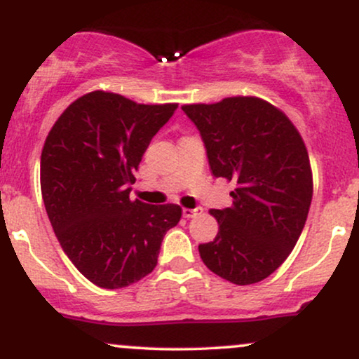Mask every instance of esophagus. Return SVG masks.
<instances>
[{
  "mask_svg": "<svg viewBox=\"0 0 359 359\" xmlns=\"http://www.w3.org/2000/svg\"><path fill=\"white\" fill-rule=\"evenodd\" d=\"M199 212H203V208H196V209H189V208H185L184 211H182L184 217H187V219H191V217L197 216V214H199Z\"/></svg>",
  "mask_w": 359,
  "mask_h": 359,
  "instance_id": "34e87169",
  "label": "esophagus"
}]
</instances>
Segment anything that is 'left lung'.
Here are the masks:
<instances>
[{
  "label": "left lung",
  "instance_id": "1",
  "mask_svg": "<svg viewBox=\"0 0 359 359\" xmlns=\"http://www.w3.org/2000/svg\"><path fill=\"white\" fill-rule=\"evenodd\" d=\"M201 131L212 174L234 182L233 205L211 209L219 231L199 245L217 277L262 282L294 250L311 208L312 168L306 143L287 114L257 96L184 104Z\"/></svg>",
  "mask_w": 359,
  "mask_h": 359
}]
</instances>
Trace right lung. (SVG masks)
<instances>
[{"label": "right lung", "mask_w": 359, "mask_h": 359, "mask_svg": "<svg viewBox=\"0 0 359 359\" xmlns=\"http://www.w3.org/2000/svg\"><path fill=\"white\" fill-rule=\"evenodd\" d=\"M177 106L93 90L48 131L40 160L45 209L64 253L94 285L123 288L151 273L163 236L182 217L177 204L130 197L133 172Z\"/></svg>", "instance_id": "right-lung-1"}]
</instances>
